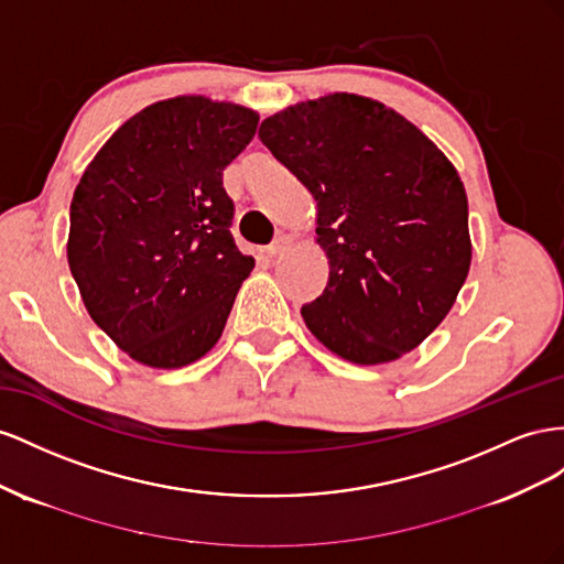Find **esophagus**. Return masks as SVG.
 I'll list each match as a JSON object with an SVG mask.
<instances>
[{
    "label": "esophagus",
    "instance_id": "1",
    "mask_svg": "<svg viewBox=\"0 0 564 564\" xmlns=\"http://www.w3.org/2000/svg\"><path fill=\"white\" fill-rule=\"evenodd\" d=\"M291 243H293V238L288 236V234H281V236H276V240H273L271 246H267V254L269 257H276V254H281V252H285L288 248H291Z\"/></svg>",
    "mask_w": 564,
    "mask_h": 564
}]
</instances>
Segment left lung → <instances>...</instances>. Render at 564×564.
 I'll return each instance as SVG.
<instances>
[{
    "instance_id": "1",
    "label": "left lung",
    "mask_w": 564,
    "mask_h": 564,
    "mask_svg": "<svg viewBox=\"0 0 564 564\" xmlns=\"http://www.w3.org/2000/svg\"><path fill=\"white\" fill-rule=\"evenodd\" d=\"M260 139L316 200L328 285L307 328L354 364L394 361L437 328L470 269L468 196L456 167L392 108L330 94L285 108Z\"/></svg>"
}]
</instances>
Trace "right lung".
<instances>
[{
  "label": "right lung",
  "instance_id": "right-lung-1",
  "mask_svg": "<svg viewBox=\"0 0 564 564\" xmlns=\"http://www.w3.org/2000/svg\"><path fill=\"white\" fill-rule=\"evenodd\" d=\"M260 116L205 96L137 112L85 170L68 264L94 324L139 364L182 368L210 351L254 260L231 236L221 176Z\"/></svg>",
  "mask_w": 564,
  "mask_h": 564
}]
</instances>
